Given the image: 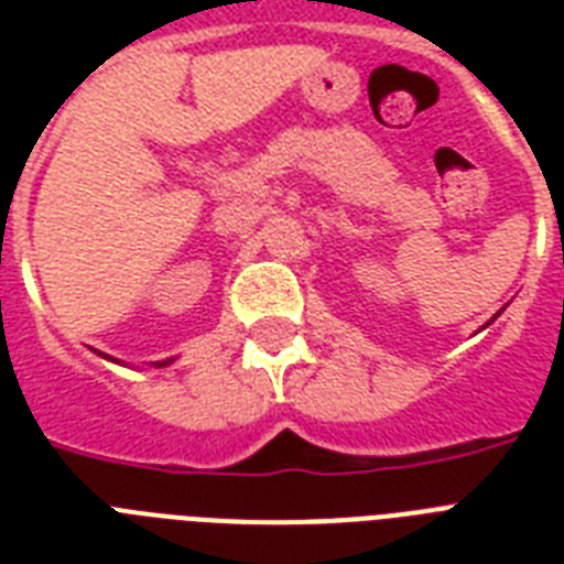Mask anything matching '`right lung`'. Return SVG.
Instances as JSON below:
<instances>
[{
	"label": "right lung",
	"mask_w": 564,
	"mask_h": 564,
	"mask_svg": "<svg viewBox=\"0 0 564 564\" xmlns=\"http://www.w3.org/2000/svg\"><path fill=\"white\" fill-rule=\"evenodd\" d=\"M105 357H108V354H105ZM108 360H110V357H108ZM113 362H119V360H113ZM170 362H172V360H161V362H154V369H163V366H170Z\"/></svg>",
	"instance_id": "1"
}]
</instances>
